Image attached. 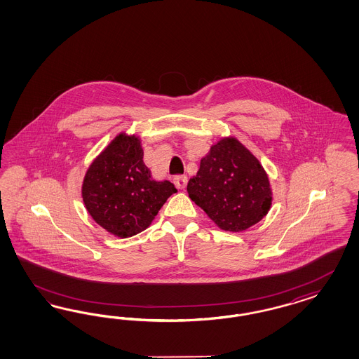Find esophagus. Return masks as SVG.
<instances>
[{"label": "esophagus", "instance_id": "esophagus-1", "mask_svg": "<svg viewBox=\"0 0 359 359\" xmlns=\"http://www.w3.org/2000/svg\"><path fill=\"white\" fill-rule=\"evenodd\" d=\"M187 182H188V179H187V176H185V175L174 177L175 185H176L179 189H184L185 185H187Z\"/></svg>", "mask_w": 359, "mask_h": 359}]
</instances>
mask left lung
<instances>
[{
    "mask_svg": "<svg viewBox=\"0 0 359 359\" xmlns=\"http://www.w3.org/2000/svg\"><path fill=\"white\" fill-rule=\"evenodd\" d=\"M188 195L218 228L238 233L258 224L272 204L269 175L236 137H224L200 161Z\"/></svg>",
    "mask_w": 359,
    "mask_h": 359,
    "instance_id": "1",
    "label": "left lung"
}]
</instances>
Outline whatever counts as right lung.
Here are the masks:
<instances>
[{"label":"right lung","mask_w":359,"mask_h":359,"mask_svg":"<svg viewBox=\"0 0 359 359\" xmlns=\"http://www.w3.org/2000/svg\"><path fill=\"white\" fill-rule=\"evenodd\" d=\"M176 192L171 182L152 179L143 163L141 138L125 131L93 159L81 185L90 217L120 238L149 228L167 198Z\"/></svg>","instance_id":"obj_1"}]
</instances>
